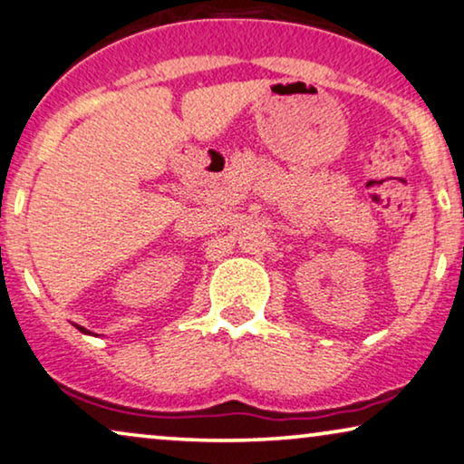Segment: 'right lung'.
<instances>
[{"instance_id":"right-lung-1","label":"right lung","mask_w":464,"mask_h":464,"mask_svg":"<svg viewBox=\"0 0 464 464\" xmlns=\"http://www.w3.org/2000/svg\"><path fill=\"white\" fill-rule=\"evenodd\" d=\"M80 331H82V333H86V329H82V326H80Z\"/></svg>"}]
</instances>
